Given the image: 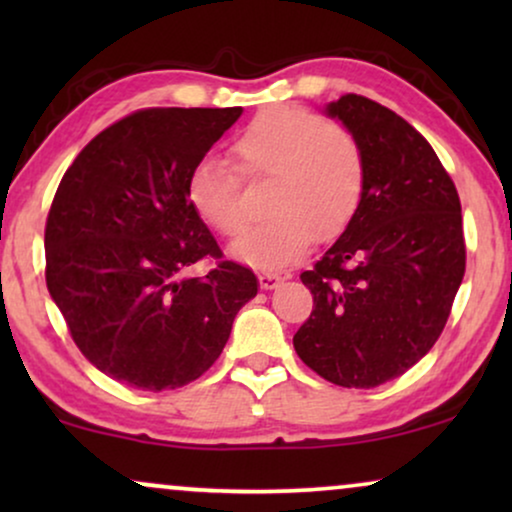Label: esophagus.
Wrapping results in <instances>:
<instances>
[{
	"label": "esophagus",
	"mask_w": 512,
	"mask_h": 512,
	"mask_svg": "<svg viewBox=\"0 0 512 512\" xmlns=\"http://www.w3.org/2000/svg\"><path fill=\"white\" fill-rule=\"evenodd\" d=\"M258 284H261V289H275V286L282 284V277H279L277 272L263 270L258 272Z\"/></svg>",
	"instance_id": "1"
}]
</instances>
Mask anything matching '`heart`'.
<instances>
[{
    "mask_svg": "<svg viewBox=\"0 0 512 512\" xmlns=\"http://www.w3.org/2000/svg\"><path fill=\"white\" fill-rule=\"evenodd\" d=\"M242 179L270 177L268 216L235 242L240 261L279 270L310 249L314 235L331 240L359 212L368 181L361 139L317 111L284 104L258 111L230 144ZM219 158H202L186 179V200L198 219L223 237L242 233L247 209L242 181Z\"/></svg>",
    "mask_w": 512,
    "mask_h": 512,
    "instance_id": "1",
    "label": "heart"
}]
</instances>
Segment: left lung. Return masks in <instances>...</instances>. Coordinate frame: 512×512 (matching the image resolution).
<instances>
[{
  "label": "left lung",
  "mask_w": 512,
  "mask_h": 512,
  "mask_svg": "<svg viewBox=\"0 0 512 512\" xmlns=\"http://www.w3.org/2000/svg\"><path fill=\"white\" fill-rule=\"evenodd\" d=\"M326 111L361 139L368 181L345 233L300 275L314 307L293 347L324 380L373 389L415 366L443 333L466 270L461 202L405 118L356 93Z\"/></svg>",
  "instance_id": "obj_1"
}]
</instances>
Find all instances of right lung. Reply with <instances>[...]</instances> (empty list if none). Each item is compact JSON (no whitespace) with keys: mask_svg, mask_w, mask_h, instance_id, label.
Here are the masks:
<instances>
[{"mask_svg":"<svg viewBox=\"0 0 512 512\" xmlns=\"http://www.w3.org/2000/svg\"><path fill=\"white\" fill-rule=\"evenodd\" d=\"M242 107L132 111L67 167L46 219V286L81 354L144 391L212 368L235 314L256 296L186 200V179ZM198 260L205 278H181Z\"/></svg>","mask_w":512,"mask_h":512,"instance_id":"obj_1","label":"right lung"}]
</instances>
